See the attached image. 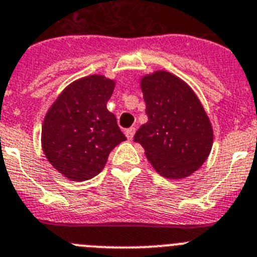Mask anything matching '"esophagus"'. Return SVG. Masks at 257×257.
I'll return each instance as SVG.
<instances>
[{"instance_id":"esophagus-1","label":"esophagus","mask_w":257,"mask_h":257,"mask_svg":"<svg viewBox=\"0 0 257 257\" xmlns=\"http://www.w3.org/2000/svg\"><path fill=\"white\" fill-rule=\"evenodd\" d=\"M134 133H136V128H134V126H131V128H128L125 131L126 138H128V140H132V138H133V136H134Z\"/></svg>"}]
</instances>
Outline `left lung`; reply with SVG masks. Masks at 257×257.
I'll return each mask as SVG.
<instances>
[{"label": "left lung", "instance_id": "left-lung-1", "mask_svg": "<svg viewBox=\"0 0 257 257\" xmlns=\"http://www.w3.org/2000/svg\"><path fill=\"white\" fill-rule=\"evenodd\" d=\"M149 121L134 136L154 169L169 179L196 172L209 156L212 128L195 92L168 71L141 80Z\"/></svg>", "mask_w": 257, "mask_h": 257}]
</instances>
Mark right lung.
I'll list each match as a JSON object with an SVG mask.
<instances>
[{
	"label": "right lung",
	"instance_id": "1",
	"mask_svg": "<svg viewBox=\"0 0 257 257\" xmlns=\"http://www.w3.org/2000/svg\"><path fill=\"white\" fill-rule=\"evenodd\" d=\"M115 82L89 75L68 85L45 116L42 149L47 160L71 180L91 179L114 147L125 141L116 117L106 107Z\"/></svg>",
	"mask_w": 257,
	"mask_h": 257
}]
</instances>
